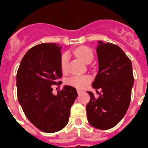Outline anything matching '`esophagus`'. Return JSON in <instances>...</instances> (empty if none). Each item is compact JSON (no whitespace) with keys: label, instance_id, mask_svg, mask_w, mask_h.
I'll use <instances>...</instances> for the list:
<instances>
[{"label":"esophagus","instance_id":"1","mask_svg":"<svg viewBox=\"0 0 148 148\" xmlns=\"http://www.w3.org/2000/svg\"><path fill=\"white\" fill-rule=\"evenodd\" d=\"M84 91L83 90H77V94H78L79 95H81V94H83Z\"/></svg>","mask_w":148,"mask_h":148}]
</instances>
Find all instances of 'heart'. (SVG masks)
<instances>
[{"mask_svg": "<svg viewBox=\"0 0 148 148\" xmlns=\"http://www.w3.org/2000/svg\"><path fill=\"white\" fill-rule=\"evenodd\" d=\"M74 54L78 57L86 64H89L94 59V53L92 50L87 47H79L74 51ZM68 57L67 54H64L60 59V68L63 72H66L68 66ZM91 81V77L89 75H74L67 79V83L74 88H85L88 84Z\"/></svg>", "mask_w": 148, "mask_h": 148, "instance_id": "b5f03b06", "label": "heart"}]
</instances>
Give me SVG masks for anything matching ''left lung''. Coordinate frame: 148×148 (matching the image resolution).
<instances>
[{"instance_id":"obj_1","label":"left lung","mask_w":148,"mask_h":148,"mask_svg":"<svg viewBox=\"0 0 148 148\" xmlns=\"http://www.w3.org/2000/svg\"><path fill=\"white\" fill-rule=\"evenodd\" d=\"M97 53L99 69L92 87L99 96L95 98L88 91L90 99L86 107L87 117L91 126L108 130L116 126L126 114L134 80L131 60L117 45L98 40Z\"/></svg>"}]
</instances>
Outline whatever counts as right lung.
Masks as SVG:
<instances>
[{
  "mask_svg": "<svg viewBox=\"0 0 148 148\" xmlns=\"http://www.w3.org/2000/svg\"><path fill=\"white\" fill-rule=\"evenodd\" d=\"M60 49L53 43L36 45L25 53L17 70L18 101L27 118L45 133H54L67 125L77 97L71 86H64L57 95L52 93V86L61 84Z\"/></svg>",
  "mask_w": 148,
  "mask_h": 148,
  "instance_id": "obj_1",
  "label": "right lung"
}]
</instances>
